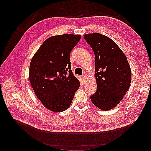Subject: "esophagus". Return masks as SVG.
Segmentation results:
<instances>
[{
	"instance_id": "obj_1",
	"label": "esophagus",
	"mask_w": 151,
	"mask_h": 151,
	"mask_svg": "<svg viewBox=\"0 0 151 151\" xmlns=\"http://www.w3.org/2000/svg\"><path fill=\"white\" fill-rule=\"evenodd\" d=\"M82 79H83V81L85 82L86 78H87V76H86L85 75H83V76H82Z\"/></svg>"
}]
</instances>
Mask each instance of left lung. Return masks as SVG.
I'll return each mask as SVG.
<instances>
[{
	"label": "left lung",
	"mask_w": 151,
	"mask_h": 151,
	"mask_svg": "<svg viewBox=\"0 0 151 151\" xmlns=\"http://www.w3.org/2000/svg\"><path fill=\"white\" fill-rule=\"evenodd\" d=\"M83 38L95 56L97 89L91 101L100 109L110 110L122 101L130 87V65L123 52L108 37L93 33L85 34Z\"/></svg>",
	"instance_id": "left-lung-1"
}]
</instances>
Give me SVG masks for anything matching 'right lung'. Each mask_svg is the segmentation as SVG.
I'll list each match as a JSON object with an SVG mask.
<instances>
[{"label":"right lung","instance_id":"right-lung-1","mask_svg":"<svg viewBox=\"0 0 151 151\" xmlns=\"http://www.w3.org/2000/svg\"><path fill=\"white\" fill-rule=\"evenodd\" d=\"M81 38L72 34L49 37L31 60L32 87L42 104L53 112L66 110L80 87L71 70L70 53Z\"/></svg>","mask_w":151,"mask_h":151}]
</instances>
